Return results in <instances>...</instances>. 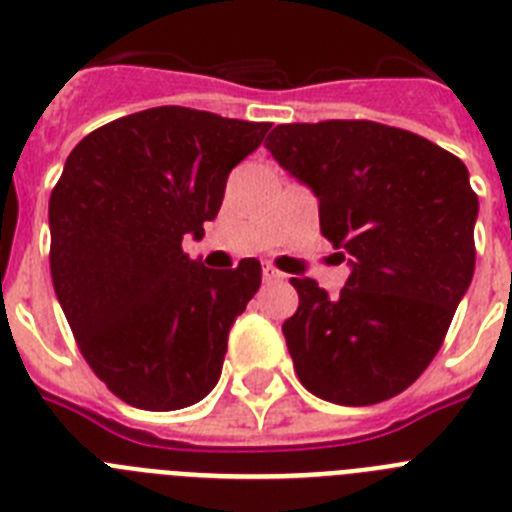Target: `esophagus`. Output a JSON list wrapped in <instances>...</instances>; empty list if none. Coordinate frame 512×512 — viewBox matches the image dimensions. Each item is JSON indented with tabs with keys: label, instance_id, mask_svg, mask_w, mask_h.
Returning a JSON list of instances; mask_svg holds the SVG:
<instances>
[{
	"label": "esophagus",
	"instance_id": "esophagus-1",
	"mask_svg": "<svg viewBox=\"0 0 512 512\" xmlns=\"http://www.w3.org/2000/svg\"><path fill=\"white\" fill-rule=\"evenodd\" d=\"M264 279H266V282H282L284 274L279 269H274V266H271V264H266L264 266Z\"/></svg>",
	"mask_w": 512,
	"mask_h": 512
}]
</instances>
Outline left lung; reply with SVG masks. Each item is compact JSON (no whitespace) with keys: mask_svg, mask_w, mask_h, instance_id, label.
<instances>
[{"mask_svg":"<svg viewBox=\"0 0 512 512\" xmlns=\"http://www.w3.org/2000/svg\"><path fill=\"white\" fill-rule=\"evenodd\" d=\"M266 148L315 192L320 233L351 266L338 295L292 279L300 307L282 333L297 377L351 408L400 395L438 354L472 284L479 200L467 166L372 120L277 125Z\"/></svg>","mask_w":512,"mask_h":512,"instance_id":"left-lung-1","label":"left lung"}]
</instances>
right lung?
I'll use <instances>...</instances> for the list:
<instances>
[{
	"label": "right lung",
	"mask_w": 512,
	"mask_h": 512,
	"mask_svg": "<svg viewBox=\"0 0 512 512\" xmlns=\"http://www.w3.org/2000/svg\"><path fill=\"white\" fill-rule=\"evenodd\" d=\"M269 122L189 107L112 120L69 153L51 192V277L81 356L140 410L189 408L223 372L261 264L207 269L182 251L223 205Z\"/></svg>",
	"instance_id": "1"
}]
</instances>
